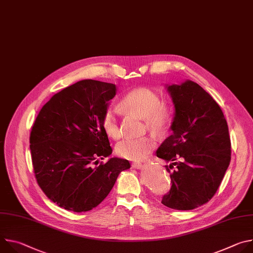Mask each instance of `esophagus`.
Instances as JSON below:
<instances>
[{
    "label": "esophagus",
    "mask_w": 253,
    "mask_h": 253,
    "mask_svg": "<svg viewBox=\"0 0 253 253\" xmlns=\"http://www.w3.org/2000/svg\"><path fill=\"white\" fill-rule=\"evenodd\" d=\"M131 166L134 168V169H140L142 167V164L140 162H133L131 164Z\"/></svg>",
    "instance_id": "esophagus-1"
}]
</instances>
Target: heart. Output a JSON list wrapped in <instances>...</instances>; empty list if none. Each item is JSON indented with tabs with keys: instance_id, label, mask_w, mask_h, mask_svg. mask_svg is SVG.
<instances>
[{
	"instance_id": "b5f03b06",
	"label": "heart",
	"mask_w": 253,
	"mask_h": 253,
	"mask_svg": "<svg viewBox=\"0 0 253 253\" xmlns=\"http://www.w3.org/2000/svg\"><path fill=\"white\" fill-rule=\"evenodd\" d=\"M120 107L124 111L145 120V127L156 134L162 133L171 119L169 106L162 103L161 97L148 88L132 90L123 97ZM101 124L108 137L118 139L121 136L118 113L113 108H108L104 112ZM154 147L155 140L152 136L125 138L116 144L115 152L124 159L141 160L146 157Z\"/></svg>"
}]
</instances>
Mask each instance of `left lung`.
Wrapping results in <instances>:
<instances>
[{"instance_id":"left-lung-1","label":"left lung","mask_w":253,"mask_h":253,"mask_svg":"<svg viewBox=\"0 0 253 253\" xmlns=\"http://www.w3.org/2000/svg\"><path fill=\"white\" fill-rule=\"evenodd\" d=\"M174 116L170 135L156 151L171 162L172 186L161 203L191 210L208 202L217 191L231 159L227 122L219 105L197 83L185 80L166 85ZM179 160L178 163L175 161Z\"/></svg>"}]
</instances>
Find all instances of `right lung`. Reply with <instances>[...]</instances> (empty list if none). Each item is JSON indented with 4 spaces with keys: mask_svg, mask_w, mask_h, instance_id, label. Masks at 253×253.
<instances>
[{
    "mask_svg": "<svg viewBox=\"0 0 253 253\" xmlns=\"http://www.w3.org/2000/svg\"><path fill=\"white\" fill-rule=\"evenodd\" d=\"M115 84L81 80L55 94L32 127L30 149L37 182L58 206L85 212L99 205L113 188L126 159L113 157L101 124Z\"/></svg>",
    "mask_w": 253,
    "mask_h": 253,
    "instance_id": "obj_1",
    "label": "right lung"
}]
</instances>
